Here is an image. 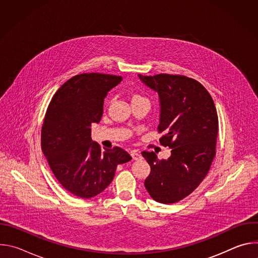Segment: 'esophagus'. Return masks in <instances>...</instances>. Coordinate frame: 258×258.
Listing matches in <instances>:
<instances>
[{
	"label": "esophagus",
	"instance_id": "34e87169",
	"mask_svg": "<svg viewBox=\"0 0 258 258\" xmlns=\"http://www.w3.org/2000/svg\"><path fill=\"white\" fill-rule=\"evenodd\" d=\"M131 155H132V157H133V159H134V160H139V159H141V158H142L141 153H140L139 151H137V150L132 151V152H131Z\"/></svg>",
	"mask_w": 258,
	"mask_h": 258
}]
</instances>
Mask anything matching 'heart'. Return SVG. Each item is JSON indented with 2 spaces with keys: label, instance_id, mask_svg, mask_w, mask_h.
I'll list each match as a JSON object with an SVG mask.
<instances>
[{
  "label": "heart",
  "instance_id": "1",
  "mask_svg": "<svg viewBox=\"0 0 258 258\" xmlns=\"http://www.w3.org/2000/svg\"><path fill=\"white\" fill-rule=\"evenodd\" d=\"M136 97H140V96H135V97H134V98H136Z\"/></svg>",
  "mask_w": 258,
  "mask_h": 258
}]
</instances>
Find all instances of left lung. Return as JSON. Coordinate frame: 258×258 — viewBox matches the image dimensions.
Returning a JSON list of instances; mask_svg holds the SVG:
<instances>
[{
  "mask_svg": "<svg viewBox=\"0 0 258 258\" xmlns=\"http://www.w3.org/2000/svg\"><path fill=\"white\" fill-rule=\"evenodd\" d=\"M140 80L159 95L160 144L171 148L167 159L142 155L151 167L145 188L157 202L170 204L189 196L208 173L215 156L218 117L207 90L185 76L160 75Z\"/></svg>",
  "mask_w": 258,
  "mask_h": 258,
  "instance_id": "left-lung-1",
  "label": "left lung"
}]
</instances>
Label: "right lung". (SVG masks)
<instances>
[{
  "label": "right lung",
  "mask_w": 258,
  "mask_h": 258,
  "mask_svg": "<svg viewBox=\"0 0 258 258\" xmlns=\"http://www.w3.org/2000/svg\"><path fill=\"white\" fill-rule=\"evenodd\" d=\"M121 80L82 73L63 84L48 106L41 136L43 153L61 186L80 198L103 192L117 165L132 159L119 147L102 150L91 138V126L101 120L107 93Z\"/></svg>",
  "instance_id": "right-lung-1"
}]
</instances>
